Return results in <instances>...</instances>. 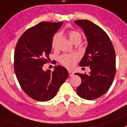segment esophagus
I'll list each match as a JSON object with an SVG mask.
<instances>
[{"label":"esophagus","instance_id":"obj_1","mask_svg":"<svg viewBox=\"0 0 127 127\" xmlns=\"http://www.w3.org/2000/svg\"><path fill=\"white\" fill-rule=\"evenodd\" d=\"M68 73H69V76H73V75H74L73 72L72 71H70V70L68 71Z\"/></svg>","mask_w":127,"mask_h":127}]
</instances>
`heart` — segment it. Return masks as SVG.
Wrapping results in <instances>:
<instances>
[{
    "mask_svg": "<svg viewBox=\"0 0 127 127\" xmlns=\"http://www.w3.org/2000/svg\"><path fill=\"white\" fill-rule=\"evenodd\" d=\"M69 39L73 43H75L76 41H81L82 35L80 33L75 30L69 31L68 32ZM61 35L59 33H57L53 36L52 41V47L53 49H56L58 47V43L60 38ZM78 60V56L76 54H63L59 57V62L63 66L68 68H73Z\"/></svg>",
    "mask_w": 127,
    "mask_h": 127,
    "instance_id": "b5f03b06",
    "label": "heart"
}]
</instances>
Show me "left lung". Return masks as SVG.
<instances>
[{"label": "left lung", "instance_id": "8db88e82", "mask_svg": "<svg viewBox=\"0 0 127 127\" xmlns=\"http://www.w3.org/2000/svg\"><path fill=\"white\" fill-rule=\"evenodd\" d=\"M83 29L88 45L80 66H89V74L77 73L82 83L76 89L78 95L87 100L102 96L109 90L116 73V56L110 38L101 28L87 19L76 20Z\"/></svg>", "mask_w": 127, "mask_h": 127}]
</instances>
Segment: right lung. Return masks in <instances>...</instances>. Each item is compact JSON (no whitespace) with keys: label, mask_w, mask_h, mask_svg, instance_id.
<instances>
[{"label":"right lung","mask_w":127,"mask_h":127,"mask_svg":"<svg viewBox=\"0 0 127 127\" xmlns=\"http://www.w3.org/2000/svg\"><path fill=\"white\" fill-rule=\"evenodd\" d=\"M63 22L43 21L25 31L18 40L14 56L16 76L24 92L38 101H47L54 97L68 77L62 66L54 70H43L51 54L54 35Z\"/></svg>","instance_id":"1"}]
</instances>
